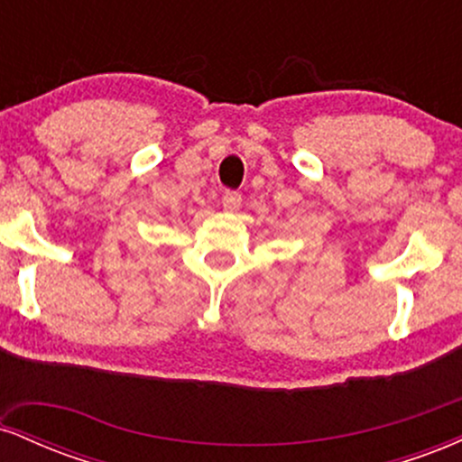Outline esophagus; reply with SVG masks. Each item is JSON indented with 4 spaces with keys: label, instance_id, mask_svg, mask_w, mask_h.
Returning a JSON list of instances; mask_svg holds the SVG:
<instances>
[{
    "label": "esophagus",
    "instance_id": "esophagus-1",
    "mask_svg": "<svg viewBox=\"0 0 462 462\" xmlns=\"http://www.w3.org/2000/svg\"><path fill=\"white\" fill-rule=\"evenodd\" d=\"M241 195L236 193V190H226L224 198H221V204H224V210H236L238 206H241Z\"/></svg>",
    "mask_w": 462,
    "mask_h": 462
}]
</instances>
